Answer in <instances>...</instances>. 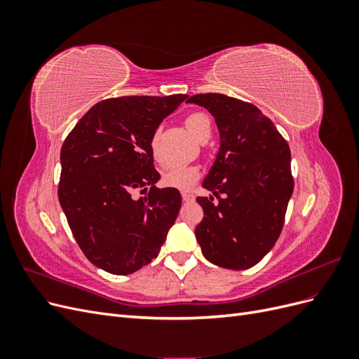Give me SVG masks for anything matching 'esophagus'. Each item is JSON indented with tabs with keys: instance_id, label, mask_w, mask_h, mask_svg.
<instances>
[{
	"instance_id": "34e87169",
	"label": "esophagus",
	"mask_w": 359,
	"mask_h": 359,
	"mask_svg": "<svg viewBox=\"0 0 359 359\" xmlns=\"http://www.w3.org/2000/svg\"><path fill=\"white\" fill-rule=\"evenodd\" d=\"M181 196H182V201H184V202H190V201H193V199H194V196H193V193H191V191H182V193H181Z\"/></svg>"
}]
</instances>
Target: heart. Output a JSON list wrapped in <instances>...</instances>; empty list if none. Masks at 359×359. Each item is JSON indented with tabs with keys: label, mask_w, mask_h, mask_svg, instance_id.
<instances>
[{
	"label": "heart",
	"mask_w": 359,
	"mask_h": 359,
	"mask_svg": "<svg viewBox=\"0 0 359 359\" xmlns=\"http://www.w3.org/2000/svg\"><path fill=\"white\" fill-rule=\"evenodd\" d=\"M186 127L189 128V132L199 140L211 135L210 118H208V115H205L202 112L190 114L186 118ZM158 136H160V132L157 130V132L153 135V137H151V142H149L151 151H153V156L156 158H158L157 157ZM199 175H201V170L196 165H172L165 172H163L161 182L165 184L166 187L186 190L198 181Z\"/></svg>",
	"instance_id": "obj_1"
}]
</instances>
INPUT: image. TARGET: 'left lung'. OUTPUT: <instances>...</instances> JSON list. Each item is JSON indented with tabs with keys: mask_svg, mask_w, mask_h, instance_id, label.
Instances as JSON below:
<instances>
[{
	"mask_svg": "<svg viewBox=\"0 0 359 359\" xmlns=\"http://www.w3.org/2000/svg\"><path fill=\"white\" fill-rule=\"evenodd\" d=\"M187 103L205 107L220 135L219 153L202 182L212 194L196 199L203 208L196 240L211 264L252 268L283 229L293 193L289 145L252 103L215 93L191 95Z\"/></svg>",
	"mask_w": 359,
	"mask_h": 359,
	"instance_id": "obj_1",
	"label": "left lung"
}]
</instances>
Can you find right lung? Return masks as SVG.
Masks as SVG:
<instances>
[{"label": "right lung", "instance_id": "right-lung-1", "mask_svg": "<svg viewBox=\"0 0 359 359\" xmlns=\"http://www.w3.org/2000/svg\"><path fill=\"white\" fill-rule=\"evenodd\" d=\"M187 99L128 95L94 104L64 140L58 199L91 264L128 276L157 257L181 208L177 189H157L149 142ZM140 189L146 196L136 200Z\"/></svg>", "mask_w": 359, "mask_h": 359}]
</instances>
